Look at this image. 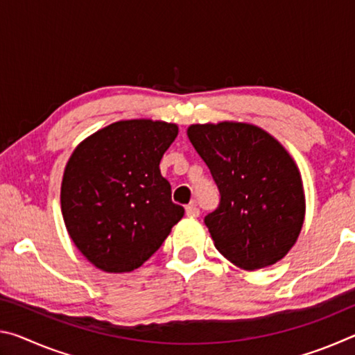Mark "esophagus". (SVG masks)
<instances>
[{
    "instance_id": "esophagus-1",
    "label": "esophagus",
    "mask_w": 355,
    "mask_h": 355,
    "mask_svg": "<svg viewBox=\"0 0 355 355\" xmlns=\"http://www.w3.org/2000/svg\"><path fill=\"white\" fill-rule=\"evenodd\" d=\"M186 214H188L189 218H199L200 211H199V208H197L196 203H191V205L186 207Z\"/></svg>"
}]
</instances>
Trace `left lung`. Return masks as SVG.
I'll use <instances>...</instances> for the list:
<instances>
[{"mask_svg":"<svg viewBox=\"0 0 355 355\" xmlns=\"http://www.w3.org/2000/svg\"><path fill=\"white\" fill-rule=\"evenodd\" d=\"M186 133L220 192L219 208L205 218L214 248L245 271L280 261L305 218L293 156L268 131L245 122L194 123Z\"/></svg>","mask_w":355,"mask_h":355,"instance_id":"obj_1","label":"left lung"}]
</instances>
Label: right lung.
<instances>
[{"mask_svg": "<svg viewBox=\"0 0 355 355\" xmlns=\"http://www.w3.org/2000/svg\"><path fill=\"white\" fill-rule=\"evenodd\" d=\"M177 135V123L119 120L87 136L70 155L61 211L71 241L95 268L135 271L183 218L159 171Z\"/></svg>", "mask_w": 355, "mask_h": 355, "instance_id": "add662e5", "label": "right lung"}]
</instances>
